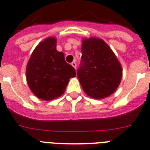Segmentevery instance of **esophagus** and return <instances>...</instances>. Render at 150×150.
Wrapping results in <instances>:
<instances>
[{
	"label": "esophagus",
	"instance_id": "obj_1",
	"mask_svg": "<svg viewBox=\"0 0 150 150\" xmlns=\"http://www.w3.org/2000/svg\"><path fill=\"white\" fill-rule=\"evenodd\" d=\"M72 67H74V68L75 69H76V67H77V64H76V63H75V61H73L72 63Z\"/></svg>",
	"mask_w": 150,
	"mask_h": 150
}]
</instances>
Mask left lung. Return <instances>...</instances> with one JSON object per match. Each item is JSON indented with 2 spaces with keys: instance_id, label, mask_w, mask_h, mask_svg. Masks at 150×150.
Here are the masks:
<instances>
[{
  "instance_id": "left-lung-1",
  "label": "left lung",
  "mask_w": 150,
  "mask_h": 150,
  "mask_svg": "<svg viewBox=\"0 0 150 150\" xmlns=\"http://www.w3.org/2000/svg\"><path fill=\"white\" fill-rule=\"evenodd\" d=\"M81 52L77 75L85 93L98 99L111 95L122 74L116 55L105 41L95 37L83 40Z\"/></svg>"
}]
</instances>
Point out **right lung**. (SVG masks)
<instances>
[{"label": "right lung", "instance_id": "right-lung-1", "mask_svg": "<svg viewBox=\"0 0 150 150\" xmlns=\"http://www.w3.org/2000/svg\"><path fill=\"white\" fill-rule=\"evenodd\" d=\"M57 40L48 37L41 42L32 53L26 69L27 81L36 96L52 100L63 95L75 69L67 63L64 54L57 51Z\"/></svg>", "mask_w": 150, "mask_h": 150}]
</instances>
